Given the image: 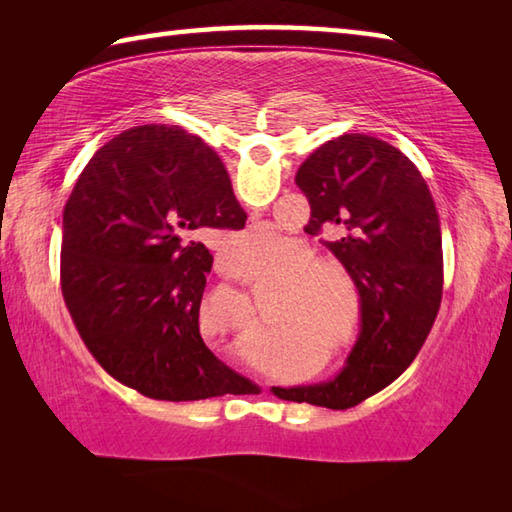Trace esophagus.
<instances>
[{
  "label": "esophagus",
  "mask_w": 512,
  "mask_h": 512,
  "mask_svg": "<svg viewBox=\"0 0 512 512\" xmlns=\"http://www.w3.org/2000/svg\"><path fill=\"white\" fill-rule=\"evenodd\" d=\"M219 271H221V273H225V268H223V264H219Z\"/></svg>",
  "instance_id": "1"
}]
</instances>
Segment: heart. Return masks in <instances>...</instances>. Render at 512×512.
Returning <instances> with one entry per match:
<instances>
[{
  "label": "heart",
  "instance_id": "heart-1",
  "mask_svg": "<svg viewBox=\"0 0 512 512\" xmlns=\"http://www.w3.org/2000/svg\"><path fill=\"white\" fill-rule=\"evenodd\" d=\"M293 253V241L280 235L273 228H253L232 235L221 250L225 266L237 277L244 280H262L275 275L287 264V257ZM298 275L311 271V253L305 250L298 257ZM320 275H305L298 280L300 291H318L323 287Z\"/></svg>",
  "mask_w": 512,
  "mask_h": 512
}]
</instances>
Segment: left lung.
Masks as SVG:
<instances>
[{
	"mask_svg": "<svg viewBox=\"0 0 512 512\" xmlns=\"http://www.w3.org/2000/svg\"><path fill=\"white\" fill-rule=\"evenodd\" d=\"M307 196L309 235L350 273L361 298V332L343 370L311 386L277 388L280 400L350 409L411 366L443 298V239L427 183L406 155L377 137L345 133L296 173Z\"/></svg>",
	"mask_w": 512,
	"mask_h": 512,
	"instance_id": "8db88e82",
	"label": "left lung"
}]
</instances>
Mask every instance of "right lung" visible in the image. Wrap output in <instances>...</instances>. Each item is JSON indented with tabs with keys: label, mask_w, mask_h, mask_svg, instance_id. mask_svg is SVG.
I'll use <instances>...</instances> for the list:
<instances>
[{
	"label": "right lung",
	"mask_w": 512,
	"mask_h": 512,
	"mask_svg": "<svg viewBox=\"0 0 512 512\" xmlns=\"http://www.w3.org/2000/svg\"><path fill=\"white\" fill-rule=\"evenodd\" d=\"M246 219L219 155L183 128H128L92 155L63 210L60 287L110 377L167 402L248 384L198 329L212 255L196 241Z\"/></svg>",
	"instance_id": "right-lung-1"
}]
</instances>
